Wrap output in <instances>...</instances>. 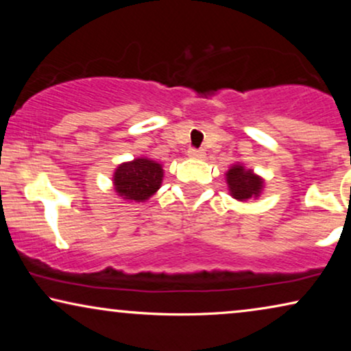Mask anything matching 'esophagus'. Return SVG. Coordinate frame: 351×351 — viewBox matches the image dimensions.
Segmentation results:
<instances>
[{
  "instance_id": "34e87169",
  "label": "esophagus",
  "mask_w": 351,
  "mask_h": 351,
  "mask_svg": "<svg viewBox=\"0 0 351 351\" xmlns=\"http://www.w3.org/2000/svg\"><path fill=\"white\" fill-rule=\"evenodd\" d=\"M189 156L195 158V160H203L206 156V152L203 148H189Z\"/></svg>"
}]
</instances>
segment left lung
Wrapping results in <instances>:
<instances>
[{
    "instance_id": "1",
    "label": "left lung",
    "mask_w": 351,
    "mask_h": 351,
    "mask_svg": "<svg viewBox=\"0 0 351 351\" xmlns=\"http://www.w3.org/2000/svg\"><path fill=\"white\" fill-rule=\"evenodd\" d=\"M227 185L230 195L234 199L247 201L251 198H257L262 193L263 179L254 174L251 169H246L243 165H233L227 171Z\"/></svg>"
}]
</instances>
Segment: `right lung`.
Instances as JSON below:
<instances>
[{"instance_id":"obj_1","label":"right lung","mask_w":351,"mask_h":351,"mask_svg":"<svg viewBox=\"0 0 351 351\" xmlns=\"http://www.w3.org/2000/svg\"><path fill=\"white\" fill-rule=\"evenodd\" d=\"M162 166L148 158H136L134 161L123 162L113 174L114 191L123 199L145 201L155 195L162 182Z\"/></svg>"}]
</instances>
